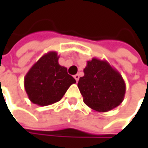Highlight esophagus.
Wrapping results in <instances>:
<instances>
[{
    "label": "esophagus",
    "instance_id": "esophagus-1",
    "mask_svg": "<svg viewBox=\"0 0 148 148\" xmlns=\"http://www.w3.org/2000/svg\"><path fill=\"white\" fill-rule=\"evenodd\" d=\"M74 78L75 79V80H76V81L78 82V81H79V75L78 74H75V75H74Z\"/></svg>",
    "mask_w": 148,
    "mask_h": 148
}]
</instances>
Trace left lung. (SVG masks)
Instances as JSON below:
<instances>
[{
    "label": "left lung",
    "mask_w": 148,
    "mask_h": 148,
    "mask_svg": "<svg viewBox=\"0 0 148 148\" xmlns=\"http://www.w3.org/2000/svg\"><path fill=\"white\" fill-rule=\"evenodd\" d=\"M78 87L84 103L98 112H106L117 107L123 101L126 92V85L120 73L107 61L98 58L87 61Z\"/></svg>",
    "instance_id": "1"
}]
</instances>
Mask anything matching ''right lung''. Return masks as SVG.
<instances>
[{
  "label": "right lung",
  "mask_w": 148,
  "mask_h": 148,
  "mask_svg": "<svg viewBox=\"0 0 148 148\" xmlns=\"http://www.w3.org/2000/svg\"><path fill=\"white\" fill-rule=\"evenodd\" d=\"M56 51L45 54L27 72L24 85L31 102L40 106L56 103L62 99L69 87L76 83L68 74L67 68L58 63Z\"/></svg>",
  "instance_id": "right-lung-1"
}]
</instances>
